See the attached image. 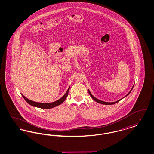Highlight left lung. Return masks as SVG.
<instances>
[{
  "label": "left lung",
  "instance_id": "8db88e82",
  "mask_svg": "<svg viewBox=\"0 0 154 154\" xmlns=\"http://www.w3.org/2000/svg\"><path fill=\"white\" fill-rule=\"evenodd\" d=\"M134 85H133V88H131V90L128 92V93L127 94V95L126 96H125V97H126V96H128L130 93H131V91H132V90H133V87H134ZM88 92H89V94H90V96L91 97V98L94 100V101H96V102H98V103H101V104H103V105H113V104H115V103H117V102H118L119 101H121V100H122L123 98H125V97H123V98H121V99H120L119 100H118V101H116V102H104V101H101V100H99L98 99H97V98H96V97H94V96H93L91 94V93H90V91H89V89H88Z\"/></svg>",
  "mask_w": 154,
  "mask_h": 154
}]
</instances>
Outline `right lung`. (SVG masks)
Wrapping results in <instances>:
<instances>
[{
    "label": "right lung",
    "instance_id": "obj_1",
    "mask_svg": "<svg viewBox=\"0 0 154 154\" xmlns=\"http://www.w3.org/2000/svg\"><path fill=\"white\" fill-rule=\"evenodd\" d=\"M69 89L70 87L68 88V90L66 91V93L64 94L63 97H62L61 98H60L57 101L53 102L52 103H40V102H34V101H31L30 100H28L26 97L23 96V94H21V96H23V97L24 98V100L27 101V103H29L30 105L34 107H36L38 108H41V109H51L53 108L54 107L58 106L60 104H61L66 99V97L68 95V93H69Z\"/></svg>",
    "mask_w": 154,
    "mask_h": 154
}]
</instances>
